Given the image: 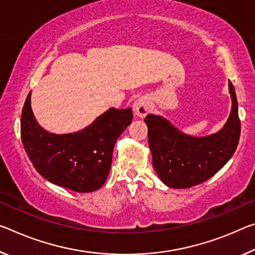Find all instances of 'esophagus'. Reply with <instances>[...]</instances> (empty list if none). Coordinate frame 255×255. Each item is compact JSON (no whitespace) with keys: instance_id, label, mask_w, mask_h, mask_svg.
<instances>
[{"instance_id":"1","label":"esophagus","mask_w":255,"mask_h":255,"mask_svg":"<svg viewBox=\"0 0 255 255\" xmlns=\"http://www.w3.org/2000/svg\"><path fill=\"white\" fill-rule=\"evenodd\" d=\"M149 108H151V106H149L148 100L145 98H139L132 104V110H134L135 116L139 117V118H144L147 115Z\"/></svg>"}]
</instances>
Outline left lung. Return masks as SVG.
<instances>
[{
  "instance_id": "8db88e82",
  "label": "left lung",
  "mask_w": 255,
  "mask_h": 255,
  "mask_svg": "<svg viewBox=\"0 0 255 255\" xmlns=\"http://www.w3.org/2000/svg\"><path fill=\"white\" fill-rule=\"evenodd\" d=\"M228 85L232 111L224 128L216 134L189 136L163 117L147 115L145 118L153 168L168 187L189 188L204 183L235 153L240 142L241 120L235 88L232 82Z\"/></svg>"
}]
</instances>
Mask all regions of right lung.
Segmentation results:
<instances>
[{"instance_id":"1","label":"right lung","mask_w":255,"mask_h":255,"mask_svg":"<svg viewBox=\"0 0 255 255\" xmlns=\"http://www.w3.org/2000/svg\"><path fill=\"white\" fill-rule=\"evenodd\" d=\"M28 94L21 113V140L40 176L78 193L102 187L112 163L113 147L132 120L131 109L111 108L82 130L53 134L40 127Z\"/></svg>"}]
</instances>
